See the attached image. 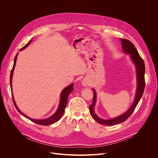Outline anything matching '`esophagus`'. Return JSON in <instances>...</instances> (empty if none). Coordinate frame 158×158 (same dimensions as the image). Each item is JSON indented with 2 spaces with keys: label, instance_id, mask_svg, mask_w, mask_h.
<instances>
[{
  "label": "esophagus",
  "instance_id": "obj_1",
  "mask_svg": "<svg viewBox=\"0 0 158 158\" xmlns=\"http://www.w3.org/2000/svg\"><path fill=\"white\" fill-rule=\"evenodd\" d=\"M82 84L83 86H87V85H88V82H87V81H85V80H84V81H82Z\"/></svg>",
  "mask_w": 158,
  "mask_h": 158
}]
</instances>
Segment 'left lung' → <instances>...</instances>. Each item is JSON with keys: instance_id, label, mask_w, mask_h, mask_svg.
<instances>
[{"instance_id": "1", "label": "left lung", "mask_w": 158, "mask_h": 158, "mask_svg": "<svg viewBox=\"0 0 158 158\" xmlns=\"http://www.w3.org/2000/svg\"><path fill=\"white\" fill-rule=\"evenodd\" d=\"M122 44V49L124 51L125 53L129 54L130 58L134 64H135L136 69V77H137V89H136V94L135 96V100L132 104L131 107L123 114L122 115L115 117L112 119L109 120H104L99 118L94 112V106L96 102V92L95 89H92L94 90V97H93V102L89 106V112L91 116L98 123L111 126L114 125H116L122 122H125L128 117L132 114L133 111L135 110L136 107L141 98L144 89L145 87V79H144V73H145V66L143 60L139 56L137 49H136L134 44L129 40L126 39L120 38Z\"/></svg>"}]
</instances>
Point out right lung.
Here are the masks:
<instances>
[{"instance_id": "add662e5", "label": "right lung", "mask_w": 158, "mask_h": 158, "mask_svg": "<svg viewBox=\"0 0 158 158\" xmlns=\"http://www.w3.org/2000/svg\"><path fill=\"white\" fill-rule=\"evenodd\" d=\"M31 40H30L26 45H25L23 48H22L20 49V50H23V49H25L26 47H27L30 43H31ZM17 56H18V53L16 55L15 57V59H14V66H13V68L12 69V71H11V73H10V87H11V89H12V76H13V73H14V68H15V63H16V60H17ZM73 84H72L71 85H69V86L66 87V88H64L63 91L61 92V96H60V104H59V107H58V110H56V112L52 115L51 117L48 118H46V119H43V120H36V119H33V118H31L27 116H26L24 114H23L19 109L18 107H17L16 106V103L15 102V100H14V96H13V94H12V99H13V102H14V106L15 107V108L17 109V110H18V112L19 113H20L23 116H24L25 117H26L27 118L29 119L30 120H31V122L35 123H37V124H39V125H51V124H52L54 123H56V122L59 121L61 117H62V115H63L64 114V109L66 107V105H67V102H68V96L69 95V94L73 90Z\"/></svg>"}]
</instances>
